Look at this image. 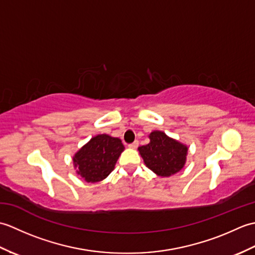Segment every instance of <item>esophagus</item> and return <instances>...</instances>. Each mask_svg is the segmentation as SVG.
Returning a JSON list of instances; mask_svg holds the SVG:
<instances>
[{"label":"esophagus","instance_id":"34e87169","mask_svg":"<svg viewBox=\"0 0 255 255\" xmlns=\"http://www.w3.org/2000/svg\"><path fill=\"white\" fill-rule=\"evenodd\" d=\"M138 145H139V141H138V140H136V141H134V142H132V143L129 144L128 147H129V148H131V149H136V148L138 147Z\"/></svg>","mask_w":255,"mask_h":255}]
</instances>
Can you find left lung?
Here are the masks:
<instances>
[{
  "instance_id": "left-lung-1",
  "label": "left lung",
  "mask_w": 255,
  "mask_h": 255,
  "mask_svg": "<svg viewBox=\"0 0 255 255\" xmlns=\"http://www.w3.org/2000/svg\"><path fill=\"white\" fill-rule=\"evenodd\" d=\"M150 142L139 147V153L145 166L162 177H169L180 172L186 163L188 148L161 130L149 134Z\"/></svg>"
}]
</instances>
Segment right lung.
Instances as JSON below:
<instances>
[{
	"instance_id": "obj_1",
	"label": "right lung",
	"mask_w": 255,
	"mask_h": 255,
	"mask_svg": "<svg viewBox=\"0 0 255 255\" xmlns=\"http://www.w3.org/2000/svg\"><path fill=\"white\" fill-rule=\"evenodd\" d=\"M124 150L119 138L97 134L73 155L74 169L85 182H101L111 174Z\"/></svg>"
}]
</instances>
